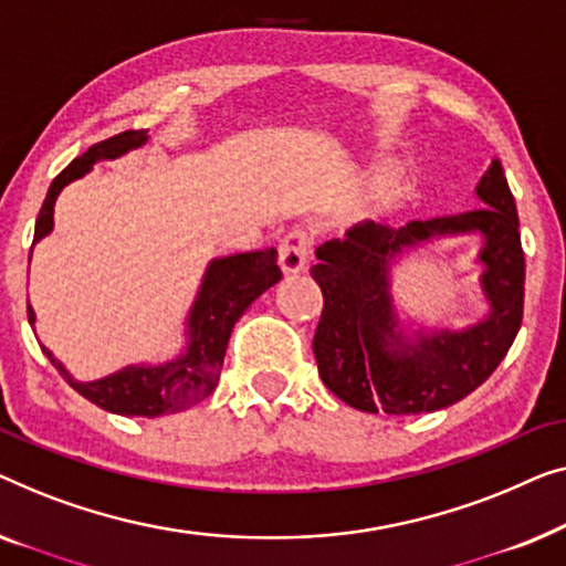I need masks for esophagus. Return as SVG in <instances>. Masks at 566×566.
<instances>
[{"label": "esophagus", "instance_id": "34e87169", "mask_svg": "<svg viewBox=\"0 0 566 566\" xmlns=\"http://www.w3.org/2000/svg\"><path fill=\"white\" fill-rule=\"evenodd\" d=\"M310 261V238L305 230H292L280 243V266L284 274L305 272Z\"/></svg>", "mask_w": 566, "mask_h": 566}]
</instances>
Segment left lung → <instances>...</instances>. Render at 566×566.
Here are the masks:
<instances>
[{
    "label": "left lung",
    "mask_w": 566,
    "mask_h": 566,
    "mask_svg": "<svg viewBox=\"0 0 566 566\" xmlns=\"http://www.w3.org/2000/svg\"><path fill=\"white\" fill-rule=\"evenodd\" d=\"M476 197L488 207L402 228L366 220L315 251L310 274L323 290L313 338L317 374L346 405L387 416L433 412L464 400L505 359L523 321L525 259L515 200L497 158ZM464 232H480L485 241L481 283L489 317L464 332H419L408 342L396 331L388 266L402 250Z\"/></svg>",
    "instance_id": "1"
}]
</instances>
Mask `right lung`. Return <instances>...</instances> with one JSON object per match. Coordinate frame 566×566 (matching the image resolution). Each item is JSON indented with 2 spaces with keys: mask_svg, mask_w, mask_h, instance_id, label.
I'll use <instances>...</instances> for the list:
<instances>
[{
  "mask_svg": "<svg viewBox=\"0 0 566 566\" xmlns=\"http://www.w3.org/2000/svg\"><path fill=\"white\" fill-rule=\"evenodd\" d=\"M148 140V130H125L113 138L94 143L82 156L74 158L48 189L41 214L35 220L33 245L53 230V205L61 189L71 181L84 177L97 161L117 158L127 150L140 148ZM33 253V249H30ZM282 280L276 266V249L235 253L210 261L202 276V286L187 317V348L177 359L150 366H125V369L102 377L97 381H76L66 366L53 359L43 348L48 359L61 371V377L76 389L78 395L117 416L158 418L166 412H179L192 408L218 385L220 366L226 359L228 338L253 300L264 294L269 286ZM28 321L35 325V313L28 305Z\"/></svg>",
  "mask_w": 566,
  "mask_h": 566,
  "instance_id": "right-lung-1",
  "label": "right lung"
}]
</instances>
